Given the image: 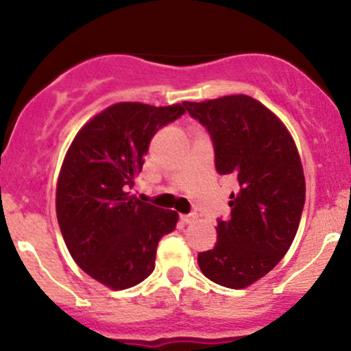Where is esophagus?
Segmentation results:
<instances>
[{"instance_id":"34e87169","label":"esophagus","mask_w":351,"mask_h":351,"mask_svg":"<svg viewBox=\"0 0 351 351\" xmlns=\"http://www.w3.org/2000/svg\"><path fill=\"white\" fill-rule=\"evenodd\" d=\"M180 219H181V223H183V224H191V223H195V221H196V216L195 215H181Z\"/></svg>"}]
</instances>
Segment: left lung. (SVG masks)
Masks as SVG:
<instances>
[{"label": "left lung", "mask_w": 351, "mask_h": 351, "mask_svg": "<svg viewBox=\"0 0 351 351\" xmlns=\"http://www.w3.org/2000/svg\"><path fill=\"white\" fill-rule=\"evenodd\" d=\"M188 112L211 135L217 173L239 183L215 247L198 254L199 269L223 287L245 289L279 264L297 234L305 203L299 150L279 117L249 95L188 102Z\"/></svg>", "instance_id": "left-lung-1"}]
</instances>
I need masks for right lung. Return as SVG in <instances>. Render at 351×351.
Here are the masks:
<instances>
[{"instance_id":"1","label":"right lung","mask_w":351,"mask_h":351,"mask_svg":"<svg viewBox=\"0 0 351 351\" xmlns=\"http://www.w3.org/2000/svg\"><path fill=\"white\" fill-rule=\"evenodd\" d=\"M188 102L155 107L119 102L77 132L60 167L56 215L75 264L108 289L122 291L155 269L158 241L178 213L130 195L150 140L186 112Z\"/></svg>"}]
</instances>
